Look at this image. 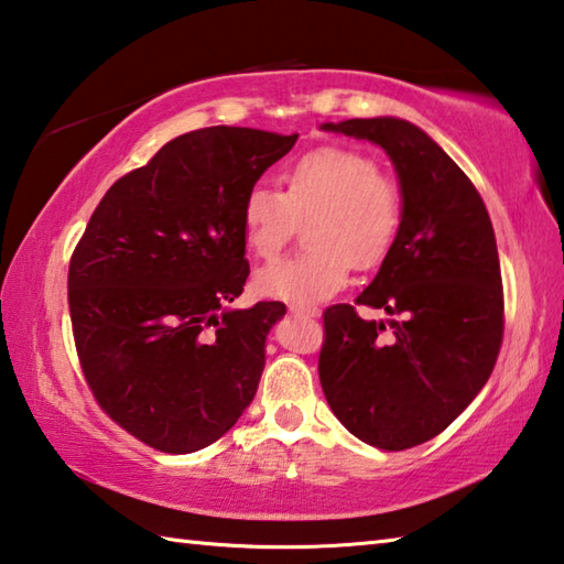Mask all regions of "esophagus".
<instances>
[{
    "mask_svg": "<svg viewBox=\"0 0 564 564\" xmlns=\"http://www.w3.org/2000/svg\"><path fill=\"white\" fill-rule=\"evenodd\" d=\"M289 311L293 316H301V318H318L321 311L318 308H311V305H289Z\"/></svg>",
    "mask_w": 564,
    "mask_h": 564,
    "instance_id": "esophagus-1",
    "label": "esophagus"
}]
</instances>
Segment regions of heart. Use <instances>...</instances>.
I'll list each match as a JSON object with an SVG mask.
<instances>
[{
    "mask_svg": "<svg viewBox=\"0 0 564 564\" xmlns=\"http://www.w3.org/2000/svg\"><path fill=\"white\" fill-rule=\"evenodd\" d=\"M311 251L275 261L256 275L263 295L295 305L330 299L348 283L352 263H383L403 228V191L380 174L373 156L346 147H321L295 159L283 191L256 184L241 206L248 251L271 261L305 221Z\"/></svg>",
    "mask_w": 564,
    "mask_h": 564,
    "instance_id": "b5f03b06",
    "label": "heart"
}]
</instances>
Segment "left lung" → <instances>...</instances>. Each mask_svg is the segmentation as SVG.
Segmentation results:
<instances>
[{
  "label": "left lung",
  "mask_w": 564,
  "mask_h": 564,
  "mask_svg": "<svg viewBox=\"0 0 564 564\" xmlns=\"http://www.w3.org/2000/svg\"><path fill=\"white\" fill-rule=\"evenodd\" d=\"M326 129L388 151L405 218L356 299L394 321L362 322L350 303L323 311L321 386L358 441L408 451L443 433L498 360L505 295L492 221L465 171L415 123L378 117Z\"/></svg>",
  "instance_id": "1"
}]
</instances>
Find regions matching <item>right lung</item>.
<instances>
[{"mask_svg": "<svg viewBox=\"0 0 564 564\" xmlns=\"http://www.w3.org/2000/svg\"><path fill=\"white\" fill-rule=\"evenodd\" d=\"M299 133L208 127L113 184L69 261L76 356L94 400L171 455L216 443L265 366L279 301L234 311L248 273L241 206Z\"/></svg>", "mask_w": 564, "mask_h": 564, "instance_id": "right-lung-1", "label": "right lung"}]
</instances>
